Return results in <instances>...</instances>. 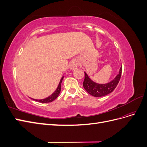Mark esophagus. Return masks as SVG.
Masks as SVG:
<instances>
[{"label": "esophagus", "instance_id": "esophagus-1", "mask_svg": "<svg viewBox=\"0 0 147 147\" xmlns=\"http://www.w3.org/2000/svg\"><path fill=\"white\" fill-rule=\"evenodd\" d=\"M77 66H78V63L75 60L72 61L70 64V68L72 70H74L76 69L77 67Z\"/></svg>", "mask_w": 147, "mask_h": 147}]
</instances>
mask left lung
Masks as SVG:
<instances>
[{
	"mask_svg": "<svg viewBox=\"0 0 147 147\" xmlns=\"http://www.w3.org/2000/svg\"><path fill=\"white\" fill-rule=\"evenodd\" d=\"M122 67L120 68L119 74L117 75L112 81L106 84H98L92 81L89 78L86 72H84V79L83 83V87L89 94L94 97H102L112 92L117 84L121 78Z\"/></svg>",
	"mask_w": 147,
	"mask_h": 147,
	"instance_id": "1",
	"label": "left lung"
}]
</instances>
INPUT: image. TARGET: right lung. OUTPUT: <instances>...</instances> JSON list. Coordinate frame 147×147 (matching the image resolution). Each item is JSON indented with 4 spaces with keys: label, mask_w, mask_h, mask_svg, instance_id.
I'll return each instance as SVG.
<instances>
[{
    "label": "right lung",
    "mask_w": 147,
    "mask_h": 147,
    "mask_svg": "<svg viewBox=\"0 0 147 147\" xmlns=\"http://www.w3.org/2000/svg\"><path fill=\"white\" fill-rule=\"evenodd\" d=\"M63 78L64 77H62V78L60 80V82L59 83V85L58 86H57V89L56 90V91L53 93V94L50 96L49 97H47V98L45 99H40V100H38V99H34V100H36L37 102H41V103H48V102H51L52 101L54 100L55 99H56L57 96H59V93L61 92V83H62V81H63Z\"/></svg>",
    "instance_id": "add662e5"
}]
</instances>
